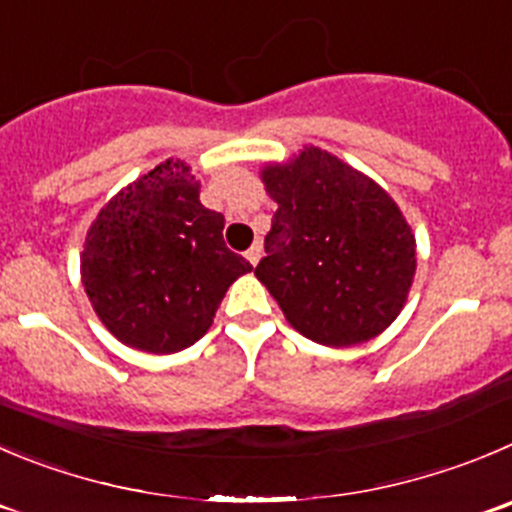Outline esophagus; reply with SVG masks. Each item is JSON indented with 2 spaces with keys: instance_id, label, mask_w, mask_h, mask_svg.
Here are the masks:
<instances>
[{
  "instance_id": "34e87169",
  "label": "esophagus",
  "mask_w": 512,
  "mask_h": 512,
  "mask_svg": "<svg viewBox=\"0 0 512 512\" xmlns=\"http://www.w3.org/2000/svg\"><path fill=\"white\" fill-rule=\"evenodd\" d=\"M246 259H248V264H251V266L259 264V261H261V243H253V246L248 248Z\"/></svg>"
}]
</instances>
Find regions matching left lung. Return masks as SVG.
<instances>
[{
  "label": "left lung",
  "instance_id": "8db88e82",
  "mask_svg": "<svg viewBox=\"0 0 512 512\" xmlns=\"http://www.w3.org/2000/svg\"><path fill=\"white\" fill-rule=\"evenodd\" d=\"M279 203L256 266L306 339L354 347L384 332L415 279V236L382 188L321 148L264 170Z\"/></svg>",
  "mask_w": 512,
  "mask_h": 512
}]
</instances>
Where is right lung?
Returning a JSON list of instances; mask_svg holds the SVG:
<instances>
[{"mask_svg": "<svg viewBox=\"0 0 512 512\" xmlns=\"http://www.w3.org/2000/svg\"><path fill=\"white\" fill-rule=\"evenodd\" d=\"M183 160H165L95 218L82 284L102 324L128 347L173 354L196 344L251 264L226 248L223 216L198 201Z\"/></svg>", "mask_w": 512, "mask_h": 512, "instance_id": "obj_1", "label": "right lung"}]
</instances>
